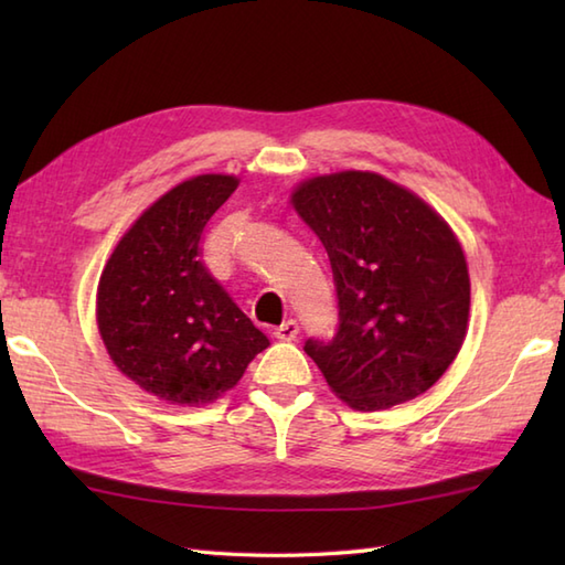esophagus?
<instances>
[{
  "label": "esophagus",
  "mask_w": 565,
  "mask_h": 565,
  "mask_svg": "<svg viewBox=\"0 0 565 565\" xmlns=\"http://www.w3.org/2000/svg\"><path fill=\"white\" fill-rule=\"evenodd\" d=\"M296 334H298V322H296V320H284L281 326L274 330V338H276V340H284V342L294 340Z\"/></svg>",
  "instance_id": "obj_1"
}]
</instances>
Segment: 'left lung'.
I'll return each instance as SVG.
<instances>
[{"label": "left lung", "mask_w": 565, "mask_h": 565, "mask_svg": "<svg viewBox=\"0 0 565 565\" xmlns=\"http://www.w3.org/2000/svg\"><path fill=\"white\" fill-rule=\"evenodd\" d=\"M291 203L326 247L338 289V332L303 347L332 393L371 413L435 386L461 350L471 306L447 221L376 172L313 177Z\"/></svg>", "instance_id": "1"}]
</instances>
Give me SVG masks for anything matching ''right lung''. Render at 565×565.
I'll list each match as a JSON object with an SVG mask.
<instances>
[{"label":"right lung","mask_w":565,"mask_h":565,"mask_svg":"<svg viewBox=\"0 0 565 565\" xmlns=\"http://www.w3.org/2000/svg\"><path fill=\"white\" fill-rule=\"evenodd\" d=\"M237 184L233 174L177 184L128 227L102 271L97 322L106 352L160 401L213 403L269 347L201 259L203 227Z\"/></svg>","instance_id":"right-lung-1"}]
</instances>
